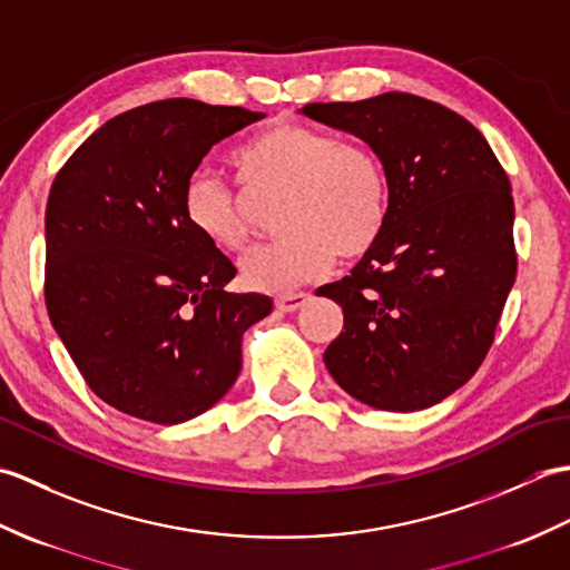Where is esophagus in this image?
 Masks as SVG:
<instances>
[{"label":"esophagus","mask_w":570,"mask_h":570,"mask_svg":"<svg viewBox=\"0 0 570 570\" xmlns=\"http://www.w3.org/2000/svg\"><path fill=\"white\" fill-rule=\"evenodd\" d=\"M308 301H311L308 294H286L276 298V308L284 313H292V311H298L301 306H306Z\"/></svg>","instance_id":"1"}]
</instances>
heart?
Wrapping results in <instances>:
<instances>
[{
	"mask_svg": "<svg viewBox=\"0 0 570 570\" xmlns=\"http://www.w3.org/2000/svg\"><path fill=\"white\" fill-rule=\"evenodd\" d=\"M229 161L252 196H284L278 229L286 237L239 264L242 282L254 292L294 294L328 274L337 254L357 259L384 233L390 176L365 147L323 129L276 122L242 141ZM184 217L210 247L237 252L249 239L237 193L205 171L186 180Z\"/></svg>",
	"mask_w": 570,
	"mask_h": 570,
	"instance_id": "obj_1",
	"label": "heart"
}]
</instances>
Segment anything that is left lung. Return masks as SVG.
<instances>
[{
    "label": "left lung",
    "mask_w": 570,
    "mask_h": 570,
    "mask_svg": "<svg viewBox=\"0 0 570 570\" xmlns=\"http://www.w3.org/2000/svg\"><path fill=\"white\" fill-rule=\"evenodd\" d=\"M347 131L390 176L384 233L321 296L343 308L325 347L357 402L419 411L463 386L485 360L517 276L512 186L465 117L409 92L298 110Z\"/></svg>",
    "instance_id": "1"
}]
</instances>
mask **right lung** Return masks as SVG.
Returning <instances> with one entry per match:
<instances>
[{"mask_svg":"<svg viewBox=\"0 0 570 570\" xmlns=\"http://www.w3.org/2000/svg\"><path fill=\"white\" fill-rule=\"evenodd\" d=\"M264 119L174 98L105 122L60 168L46 205V308L102 402L161 426L229 392L242 335L272 298L229 294L237 269L184 217L217 141Z\"/></svg>","mask_w":570,"mask_h":570,"instance_id":"obj_1","label":"right lung"}]
</instances>
